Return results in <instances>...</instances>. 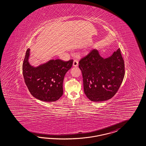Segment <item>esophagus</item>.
I'll use <instances>...</instances> for the list:
<instances>
[{"mask_svg": "<svg viewBox=\"0 0 146 146\" xmlns=\"http://www.w3.org/2000/svg\"><path fill=\"white\" fill-rule=\"evenodd\" d=\"M73 66H75V67L78 66V60H76V59H74V60L73 63Z\"/></svg>", "mask_w": 146, "mask_h": 146, "instance_id": "34e87169", "label": "esophagus"}]
</instances>
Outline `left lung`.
Wrapping results in <instances>:
<instances>
[{
  "label": "left lung",
  "mask_w": 146,
  "mask_h": 146,
  "mask_svg": "<svg viewBox=\"0 0 146 146\" xmlns=\"http://www.w3.org/2000/svg\"><path fill=\"white\" fill-rule=\"evenodd\" d=\"M83 76L84 94L92 102L111 98L117 92L125 74L124 62L118 48L104 58L93 49L79 61Z\"/></svg>",
  "instance_id": "8db88e82"
}]
</instances>
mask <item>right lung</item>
Listing matches in <instances>:
<instances>
[{
  "instance_id": "add662e5",
  "label": "right lung",
  "mask_w": 146,
  "mask_h": 146,
  "mask_svg": "<svg viewBox=\"0 0 146 146\" xmlns=\"http://www.w3.org/2000/svg\"><path fill=\"white\" fill-rule=\"evenodd\" d=\"M30 50L28 48L26 51L22 66L24 81L29 90L39 100L55 102L63 95L64 78L72 66L73 60L52 59L35 67L29 62Z\"/></svg>"
}]
</instances>
